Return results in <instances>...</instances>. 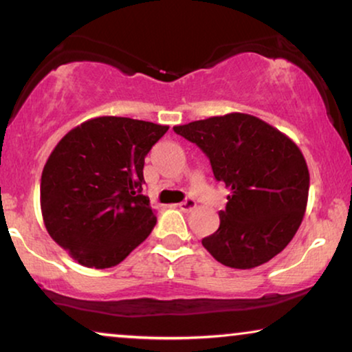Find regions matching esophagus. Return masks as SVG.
I'll list each match as a JSON object with an SVG mask.
<instances>
[{
	"label": "esophagus",
	"instance_id": "34e87169",
	"mask_svg": "<svg viewBox=\"0 0 352 352\" xmlns=\"http://www.w3.org/2000/svg\"><path fill=\"white\" fill-rule=\"evenodd\" d=\"M195 206H197L195 200L190 199V197H189V199H186L184 201H181V204H179V210H181V211H192V210L195 208Z\"/></svg>",
	"mask_w": 352,
	"mask_h": 352
}]
</instances>
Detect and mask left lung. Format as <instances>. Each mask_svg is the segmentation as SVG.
<instances>
[{"mask_svg":"<svg viewBox=\"0 0 352 352\" xmlns=\"http://www.w3.org/2000/svg\"><path fill=\"white\" fill-rule=\"evenodd\" d=\"M208 157L214 179L229 187L219 228L201 240L224 266L252 269L290 243L309 194V171L295 142L247 113L199 120L175 126Z\"/></svg>","mask_w":352,"mask_h":352,"instance_id":"8db88e82","label":"left lung"}]
</instances>
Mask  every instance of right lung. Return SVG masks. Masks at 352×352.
I'll use <instances>...</instances> for the list:
<instances>
[{
  "label": "right lung",
  "mask_w": 352,
  "mask_h": 352,
  "mask_svg": "<svg viewBox=\"0 0 352 352\" xmlns=\"http://www.w3.org/2000/svg\"><path fill=\"white\" fill-rule=\"evenodd\" d=\"M166 131L142 120L98 117L51 152L40 186L43 221L75 261L113 267L152 232L157 216L142 195L144 158Z\"/></svg>",
  "instance_id": "add662e5"
}]
</instances>
